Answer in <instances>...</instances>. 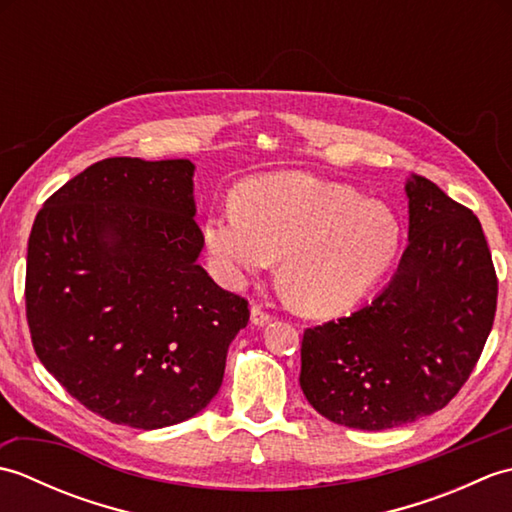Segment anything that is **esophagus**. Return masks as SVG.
<instances>
[{"label": "esophagus", "mask_w": 512, "mask_h": 512, "mask_svg": "<svg viewBox=\"0 0 512 512\" xmlns=\"http://www.w3.org/2000/svg\"><path fill=\"white\" fill-rule=\"evenodd\" d=\"M250 321H253L255 325H266L273 321V314H270L268 310H264L259 303H253V308H250Z\"/></svg>", "instance_id": "obj_1"}]
</instances>
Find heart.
<instances>
[{"instance_id":"heart-1","label":"heart","mask_w":512,"mask_h":512,"mask_svg":"<svg viewBox=\"0 0 512 512\" xmlns=\"http://www.w3.org/2000/svg\"><path fill=\"white\" fill-rule=\"evenodd\" d=\"M217 273L242 284L281 255L279 279L297 308L334 314L352 308L394 264L400 224L378 200L310 173H277L246 184L242 209L231 204L204 224Z\"/></svg>"}]
</instances>
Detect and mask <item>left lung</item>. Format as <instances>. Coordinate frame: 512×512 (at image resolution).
<instances>
[{
  "instance_id": "left-lung-1",
  "label": "left lung",
  "mask_w": 512,
  "mask_h": 512,
  "mask_svg": "<svg viewBox=\"0 0 512 512\" xmlns=\"http://www.w3.org/2000/svg\"><path fill=\"white\" fill-rule=\"evenodd\" d=\"M409 246L394 279L350 317L303 330L299 383L321 416L380 431L447 407L491 334L497 275L477 215L413 176Z\"/></svg>"
}]
</instances>
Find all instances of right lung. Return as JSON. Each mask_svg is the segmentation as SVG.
<instances>
[{
    "label": "right lung",
    "instance_id": "1",
    "mask_svg": "<svg viewBox=\"0 0 512 512\" xmlns=\"http://www.w3.org/2000/svg\"><path fill=\"white\" fill-rule=\"evenodd\" d=\"M187 158H105L43 202L26 319L43 367L101 418L160 429L209 405L248 301L195 262Z\"/></svg>",
    "mask_w": 512,
    "mask_h": 512
}]
</instances>
